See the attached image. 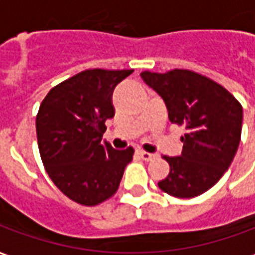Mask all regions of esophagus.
Returning <instances> with one entry per match:
<instances>
[{"mask_svg":"<svg viewBox=\"0 0 255 255\" xmlns=\"http://www.w3.org/2000/svg\"><path fill=\"white\" fill-rule=\"evenodd\" d=\"M138 154L140 155V157H142V160L144 161H153L158 157V155L154 154V153H147V151H144V150H140V149L138 150Z\"/></svg>","mask_w":255,"mask_h":255,"instance_id":"1","label":"esophagus"}]
</instances>
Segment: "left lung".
<instances>
[{
    "instance_id": "8db88e82",
    "label": "left lung",
    "mask_w": 255,
    "mask_h": 255,
    "mask_svg": "<svg viewBox=\"0 0 255 255\" xmlns=\"http://www.w3.org/2000/svg\"><path fill=\"white\" fill-rule=\"evenodd\" d=\"M140 76L164 100L169 122L186 128L182 154L164 155L171 171L158 187L172 197H198L219 182L235 157L242 105L221 84L188 69Z\"/></svg>"
}]
</instances>
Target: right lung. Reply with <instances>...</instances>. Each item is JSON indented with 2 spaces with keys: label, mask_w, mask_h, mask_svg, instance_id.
<instances>
[{
  "label": "right lung",
  "mask_w": 255,
  "mask_h": 255,
  "mask_svg": "<svg viewBox=\"0 0 255 255\" xmlns=\"http://www.w3.org/2000/svg\"><path fill=\"white\" fill-rule=\"evenodd\" d=\"M133 69H87L53 87L36 115L42 162L64 195L95 206L117 191L133 155L102 140L105 122L115 116L113 90Z\"/></svg>",
  "instance_id": "add662e5"
}]
</instances>
